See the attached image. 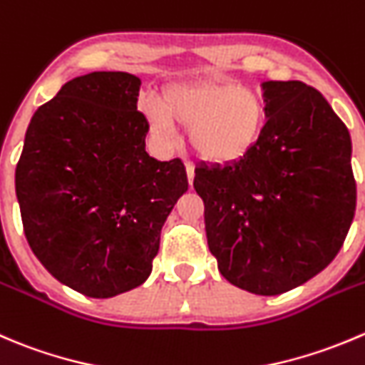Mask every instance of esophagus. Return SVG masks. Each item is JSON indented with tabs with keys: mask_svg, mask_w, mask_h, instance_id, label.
<instances>
[{
	"mask_svg": "<svg viewBox=\"0 0 365 365\" xmlns=\"http://www.w3.org/2000/svg\"><path fill=\"white\" fill-rule=\"evenodd\" d=\"M185 169H187V176H189V183H192V180H194V165L192 164H187Z\"/></svg>",
	"mask_w": 365,
	"mask_h": 365,
	"instance_id": "1",
	"label": "esophagus"
}]
</instances>
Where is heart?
I'll use <instances>...</instances> for the list:
<instances>
[{"mask_svg": "<svg viewBox=\"0 0 365 365\" xmlns=\"http://www.w3.org/2000/svg\"><path fill=\"white\" fill-rule=\"evenodd\" d=\"M151 132L171 143L176 123L189 126L187 140L196 155L225 164L242 158L258 143L265 105L257 91L228 81L200 80L168 85L160 100L140 98Z\"/></svg>", "mask_w": 365, "mask_h": 365, "instance_id": "b5f03b06", "label": "heart"}]
</instances>
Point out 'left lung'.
Segmentation results:
<instances>
[{
	"label": "left lung",
	"instance_id": "8db88e82",
	"mask_svg": "<svg viewBox=\"0 0 365 365\" xmlns=\"http://www.w3.org/2000/svg\"><path fill=\"white\" fill-rule=\"evenodd\" d=\"M265 123L253 150L196 168L210 253L222 277L258 296L305 284L335 258L351 226V137L316 88L262 81Z\"/></svg>",
	"mask_w": 365,
	"mask_h": 365
}]
</instances>
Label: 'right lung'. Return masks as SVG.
<instances>
[{
  "label": "right lung",
  "mask_w": 365,
  "mask_h": 365,
  "mask_svg": "<svg viewBox=\"0 0 365 365\" xmlns=\"http://www.w3.org/2000/svg\"><path fill=\"white\" fill-rule=\"evenodd\" d=\"M140 78L94 71L37 108L16 168V196L35 257L60 284L114 298L148 280L160 232L189 189L180 158L146 151Z\"/></svg>",
  "instance_id": "add662e5"
}]
</instances>
